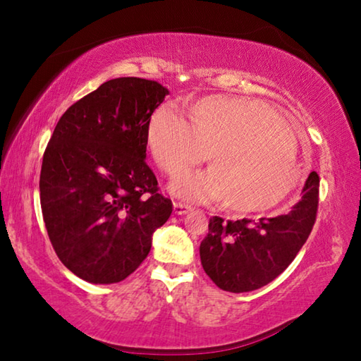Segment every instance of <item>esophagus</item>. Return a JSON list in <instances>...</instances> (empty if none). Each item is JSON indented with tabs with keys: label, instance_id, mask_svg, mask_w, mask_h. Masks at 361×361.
<instances>
[{
	"label": "esophagus",
	"instance_id": "34e87169",
	"mask_svg": "<svg viewBox=\"0 0 361 361\" xmlns=\"http://www.w3.org/2000/svg\"><path fill=\"white\" fill-rule=\"evenodd\" d=\"M191 205H186V204H181V202H175L173 204V212L176 215H186V213L191 212Z\"/></svg>",
	"mask_w": 361,
	"mask_h": 361
}]
</instances>
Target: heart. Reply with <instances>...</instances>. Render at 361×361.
<instances>
[{
	"label": "heart",
	"instance_id": "1",
	"mask_svg": "<svg viewBox=\"0 0 361 361\" xmlns=\"http://www.w3.org/2000/svg\"><path fill=\"white\" fill-rule=\"evenodd\" d=\"M148 146L169 176L188 172L212 154V169L181 176L170 189L191 202L223 199L232 212L274 209L301 180L295 135L256 100L205 97L192 106V122L173 106H159L149 119Z\"/></svg>",
	"mask_w": 361,
	"mask_h": 361
}]
</instances>
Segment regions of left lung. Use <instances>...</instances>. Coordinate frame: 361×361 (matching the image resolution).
<instances>
[{
  "instance_id": "8db88e82",
  "label": "left lung",
  "mask_w": 361,
  "mask_h": 361,
  "mask_svg": "<svg viewBox=\"0 0 361 361\" xmlns=\"http://www.w3.org/2000/svg\"><path fill=\"white\" fill-rule=\"evenodd\" d=\"M319 175L312 172L302 199L286 215L224 221L213 216L200 243V262L213 283L224 291L258 290L279 277L307 240L319 207Z\"/></svg>"
}]
</instances>
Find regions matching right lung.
Listing matches in <instances>:
<instances>
[{"instance_id":"1","label":"right lung","mask_w":361,"mask_h":361,"mask_svg":"<svg viewBox=\"0 0 361 361\" xmlns=\"http://www.w3.org/2000/svg\"><path fill=\"white\" fill-rule=\"evenodd\" d=\"M162 84L116 78L66 109L42 156L39 194L59 259L90 283H118L142 264L172 215L145 162Z\"/></svg>"}]
</instances>
